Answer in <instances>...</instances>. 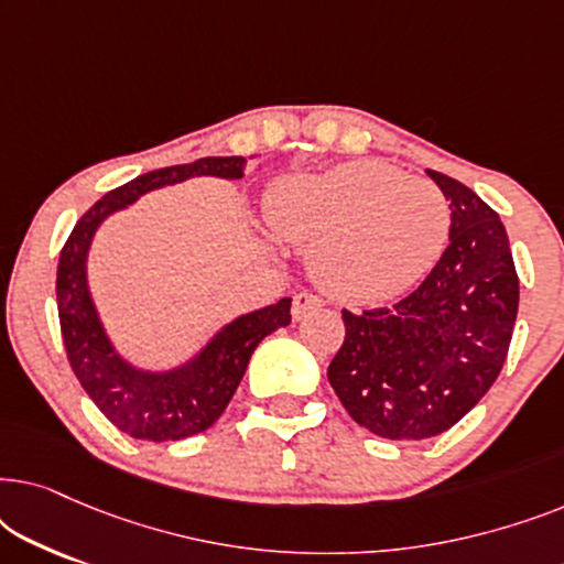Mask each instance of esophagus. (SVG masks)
Returning a JSON list of instances; mask_svg holds the SVG:
<instances>
[{
	"label": "esophagus",
	"instance_id": "esophagus-1",
	"mask_svg": "<svg viewBox=\"0 0 564 564\" xmlns=\"http://www.w3.org/2000/svg\"><path fill=\"white\" fill-rule=\"evenodd\" d=\"M321 307V300L311 295V292H297L295 300H292V318L295 321H303L307 313L318 311Z\"/></svg>",
	"mask_w": 564,
	"mask_h": 564
}]
</instances>
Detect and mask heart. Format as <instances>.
I'll return each mask as SVG.
<instances>
[{
    "mask_svg": "<svg viewBox=\"0 0 564 564\" xmlns=\"http://www.w3.org/2000/svg\"><path fill=\"white\" fill-rule=\"evenodd\" d=\"M267 220L288 241L313 246L311 274L326 295L375 305L411 290L449 238L444 192L382 161H349L272 182Z\"/></svg>",
    "mask_w": 564,
    "mask_h": 564,
    "instance_id": "heart-1",
    "label": "heart"
}]
</instances>
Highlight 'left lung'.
<instances>
[{
  "mask_svg": "<svg viewBox=\"0 0 564 564\" xmlns=\"http://www.w3.org/2000/svg\"><path fill=\"white\" fill-rule=\"evenodd\" d=\"M426 174L449 199V246L421 288L392 307L354 315L328 382L359 426L392 442L444 434L503 369L519 313L506 226L452 176Z\"/></svg>",
  "mask_w": 564,
  "mask_h": 564,
  "instance_id": "obj_1",
  "label": "left lung"
}]
</instances>
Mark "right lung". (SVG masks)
Segmentation results:
<instances>
[{
	"instance_id": "1",
	"label": "right lung",
	"mask_w": 564,
	"mask_h": 564,
	"mask_svg": "<svg viewBox=\"0 0 564 564\" xmlns=\"http://www.w3.org/2000/svg\"><path fill=\"white\" fill-rule=\"evenodd\" d=\"M257 159V156H251ZM243 156H207L141 174L89 207L61 251L56 297L61 336L76 380L122 434L145 442H180L203 434L226 411L261 338L290 326V297L238 315L207 338L203 349L172 369H145L122 357L112 344L89 290L87 261L97 230L110 215L126 210L153 189L192 176H243Z\"/></svg>"
}]
</instances>
